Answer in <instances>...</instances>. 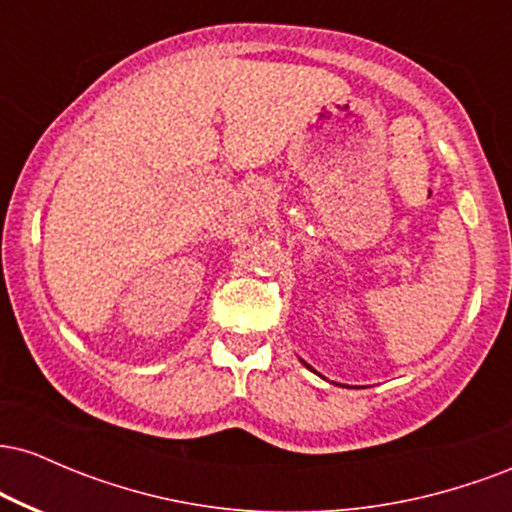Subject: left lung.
<instances>
[{
	"instance_id": "1",
	"label": "left lung",
	"mask_w": 512,
	"mask_h": 512,
	"mask_svg": "<svg viewBox=\"0 0 512 512\" xmlns=\"http://www.w3.org/2000/svg\"><path fill=\"white\" fill-rule=\"evenodd\" d=\"M308 368H310V366H308Z\"/></svg>"
}]
</instances>
